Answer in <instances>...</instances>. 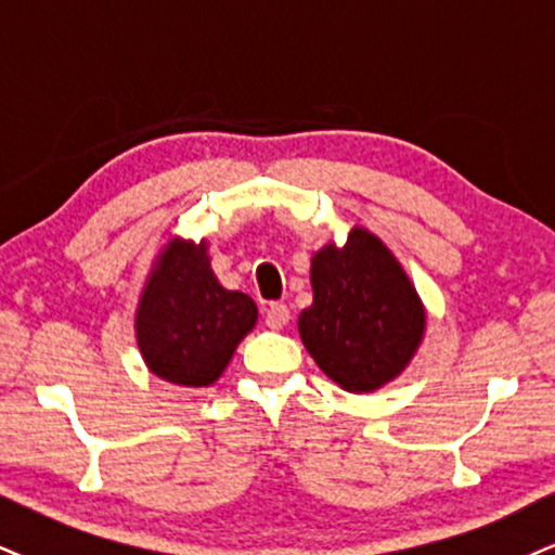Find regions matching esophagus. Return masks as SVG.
Instances as JSON below:
<instances>
[{"label": "esophagus", "instance_id": "obj_1", "mask_svg": "<svg viewBox=\"0 0 555 555\" xmlns=\"http://www.w3.org/2000/svg\"><path fill=\"white\" fill-rule=\"evenodd\" d=\"M262 313H264V324L270 326V330H283V326L291 321V309L285 304H267Z\"/></svg>", "mask_w": 555, "mask_h": 555}]
</instances>
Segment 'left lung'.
<instances>
[{"instance_id": "1", "label": "left lung", "mask_w": 555, "mask_h": 555, "mask_svg": "<svg viewBox=\"0 0 555 555\" xmlns=\"http://www.w3.org/2000/svg\"><path fill=\"white\" fill-rule=\"evenodd\" d=\"M313 304L298 332L317 365L352 393L378 391L403 373L424 339L427 313L399 259L367 229L311 257Z\"/></svg>"}]
</instances>
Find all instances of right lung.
<instances>
[{"instance_id":"add662e5","label":"right lung","mask_w":555,"mask_h":555,"mask_svg":"<svg viewBox=\"0 0 555 555\" xmlns=\"http://www.w3.org/2000/svg\"><path fill=\"white\" fill-rule=\"evenodd\" d=\"M257 324V304L225 291L208 244L172 238L156 257L135 309V341L146 367L177 386H210Z\"/></svg>"}]
</instances>
